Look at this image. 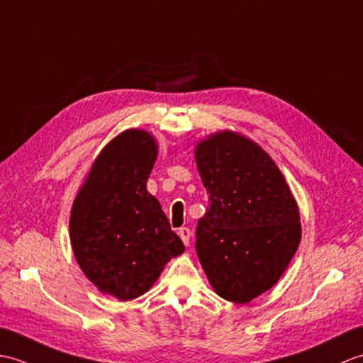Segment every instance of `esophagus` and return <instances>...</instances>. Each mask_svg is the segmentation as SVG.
Returning <instances> with one entry per match:
<instances>
[{
	"instance_id": "esophagus-1",
	"label": "esophagus",
	"mask_w": 363,
	"mask_h": 363,
	"mask_svg": "<svg viewBox=\"0 0 363 363\" xmlns=\"http://www.w3.org/2000/svg\"><path fill=\"white\" fill-rule=\"evenodd\" d=\"M179 236L182 238L183 244L188 247V245H189V238H191V230L186 228V227H182V228L179 230Z\"/></svg>"
}]
</instances>
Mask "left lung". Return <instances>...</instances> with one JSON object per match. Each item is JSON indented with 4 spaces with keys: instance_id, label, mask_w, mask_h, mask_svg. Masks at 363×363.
Masks as SVG:
<instances>
[{
    "instance_id": "obj_1",
    "label": "left lung",
    "mask_w": 363,
    "mask_h": 363,
    "mask_svg": "<svg viewBox=\"0 0 363 363\" xmlns=\"http://www.w3.org/2000/svg\"><path fill=\"white\" fill-rule=\"evenodd\" d=\"M196 161L209 192L197 222L199 261L222 298L248 303L277 283L296 252V202L273 160L242 135L209 136Z\"/></svg>"
}]
</instances>
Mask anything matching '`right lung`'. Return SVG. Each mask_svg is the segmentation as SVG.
Wrapping results in <instances>:
<instances>
[{"label":"right lung","instance_id":"obj_1","mask_svg":"<svg viewBox=\"0 0 363 363\" xmlns=\"http://www.w3.org/2000/svg\"><path fill=\"white\" fill-rule=\"evenodd\" d=\"M158 147L125 130L96 158L72 203V252L86 278L121 301L147 292L164 264L184 252L158 200L146 189Z\"/></svg>","mask_w":363,"mask_h":363}]
</instances>
